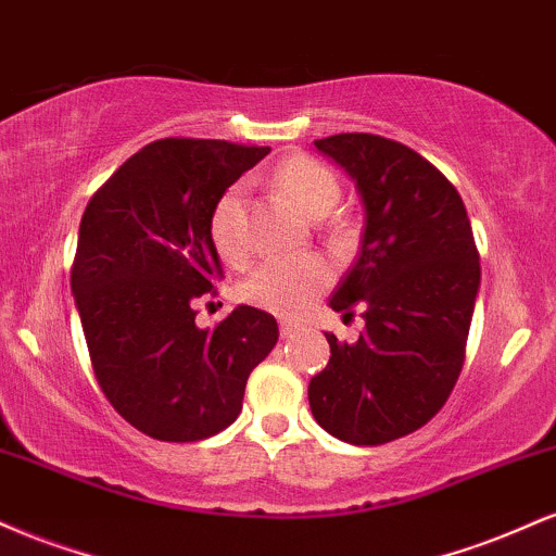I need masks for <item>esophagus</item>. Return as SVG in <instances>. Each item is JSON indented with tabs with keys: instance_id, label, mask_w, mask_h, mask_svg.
<instances>
[{
	"instance_id": "esophagus-1",
	"label": "esophagus",
	"mask_w": 556,
	"mask_h": 556,
	"mask_svg": "<svg viewBox=\"0 0 556 556\" xmlns=\"http://www.w3.org/2000/svg\"><path fill=\"white\" fill-rule=\"evenodd\" d=\"M298 329H300L298 324L290 321V318H282V321H279V334H282L285 340H290V337H295Z\"/></svg>"
}]
</instances>
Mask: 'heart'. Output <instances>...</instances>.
Returning a JSON list of instances; mask_svg holds the SVG:
<instances>
[{
	"instance_id": "heart-1",
	"label": "heart",
	"mask_w": 556,
	"mask_h": 556,
	"mask_svg": "<svg viewBox=\"0 0 556 556\" xmlns=\"http://www.w3.org/2000/svg\"><path fill=\"white\" fill-rule=\"evenodd\" d=\"M277 182L300 212L308 216H327L337 206L342 195V182L329 164L314 156H290L277 167ZM245 198L248 185L232 182L216 198L212 216H208V232L214 248L229 264H242L251 253L245 225ZM331 282V269L321 256L305 253V256H271L253 266L251 274L242 279L240 298L258 308L271 311L279 316H298L314 303L318 292Z\"/></svg>"
}]
</instances>
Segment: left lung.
<instances>
[{
  "mask_svg": "<svg viewBox=\"0 0 556 556\" xmlns=\"http://www.w3.org/2000/svg\"><path fill=\"white\" fill-rule=\"evenodd\" d=\"M363 198L361 256L331 295L358 342H337L308 384L311 413L342 442L376 446L426 426L465 363L481 264L460 193L429 159L371 132L314 140Z\"/></svg>",
  "mask_w": 556,
  "mask_h": 556,
  "instance_id": "8db88e82",
  "label": "left lung"
}]
</instances>
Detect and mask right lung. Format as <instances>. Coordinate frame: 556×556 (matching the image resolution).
<instances>
[{
    "label": "right lung",
    "mask_w": 556,
    "mask_h": 556,
    "mask_svg": "<svg viewBox=\"0 0 556 556\" xmlns=\"http://www.w3.org/2000/svg\"><path fill=\"white\" fill-rule=\"evenodd\" d=\"M269 146L162 138L96 190L80 219L70 287L101 392L159 442H201L242 410L248 376L279 340L271 314L238 305L198 329L225 277L208 216Z\"/></svg>",
    "instance_id": "obj_1"
}]
</instances>
